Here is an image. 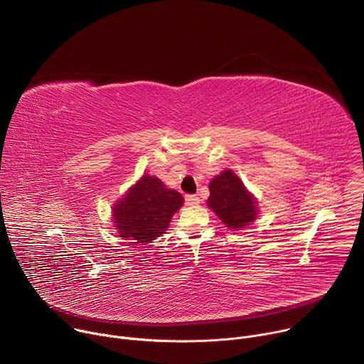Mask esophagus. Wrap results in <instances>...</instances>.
<instances>
[{
    "mask_svg": "<svg viewBox=\"0 0 364 364\" xmlns=\"http://www.w3.org/2000/svg\"><path fill=\"white\" fill-rule=\"evenodd\" d=\"M200 203V198L196 194H187L186 196V204L187 205H196Z\"/></svg>",
    "mask_w": 364,
    "mask_h": 364,
    "instance_id": "obj_1",
    "label": "esophagus"
}]
</instances>
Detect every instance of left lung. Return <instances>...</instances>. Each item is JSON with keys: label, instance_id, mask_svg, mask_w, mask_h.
<instances>
[{"label": "left lung", "instance_id": "obj_1", "mask_svg": "<svg viewBox=\"0 0 364 364\" xmlns=\"http://www.w3.org/2000/svg\"><path fill=\"white\" fill-rule=\"evenodd\" d=\"M209 190L210 196L207 198V205L218 215L225 228L240 230L257 218L255 196L232 170H225L213 177Z\"/></svg>", "mask_w": 364, "mask_h": 364}]
</instances>
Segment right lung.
Instances as JSON below:
<instances>
[{"instance_id": "add662e5", "label": "right lung", "mask_w": 364, "mask_h": 364, "mask_svg": "<svg viewBox=\"0 0 364 364\" xmlns=\"http://www.w3.org/2000/svg\"><path fill=\"white\" fill-rule=\"evenodd\" d=\"M184 197L167 188L155 176L144 174L114 205L112 220L118 236L148 243L166 233Z\"/></svg>"}]
</instances>
